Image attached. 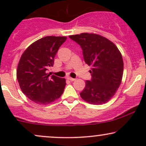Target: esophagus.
<instances>
[{
  "label": "esophagus",
  "instance_id": "34e87169",
  "mask_svg": "<svg viewBox=\"0 0 146 146\" xmlns=\"http://www.w3.org/2000/svg\"><path fill=\"white\" fill-rule=\"evenodd\" d=\"M68 80H69L70 81L73 82V81H75V78H71V77H68Z\"/></svg>",
  "mask_w": 146,
  "mask_h": 146
}]
</instances>
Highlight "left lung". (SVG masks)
<instances>
[{
	"instance_id": "8db88e82",
	"label": "left lung",
	"mask_w": 146,
	"mask_h": 146,
	"mask_svg": "<svg viewBox=\"0 0 146 146\" xmlns=\"http://www.w3.org/2000/svg\"><path fill=\"white\" fill-rule=\"evenodd\" d=\"M69 38L80 45L85 62L92 66L91 80H86L80 96L90 104L106 103L121 84L123 73L121 53L113 42L100 35L82 33Z\"/></svg>"
}]
</instances>
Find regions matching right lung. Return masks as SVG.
Masks as SVG:
<instances>
[{
    "mask_svg": "<svg viewBox=\"0 0 146 146\" xmlns=\"http://www.w3.org/2000/svg\"><path fill=\"white\" fill-rule=\"evenodd\" d=\"M65 36H46L34 42L22 54L16 76L22 91L35 103L46 105L60 98L66 80L47 73L53 66Z\"/></svg>",
    "mask_w": 146,
    "mask_h": 146,
    "instance_id": "1",
    "label": "right lung"
}]
</instances>
